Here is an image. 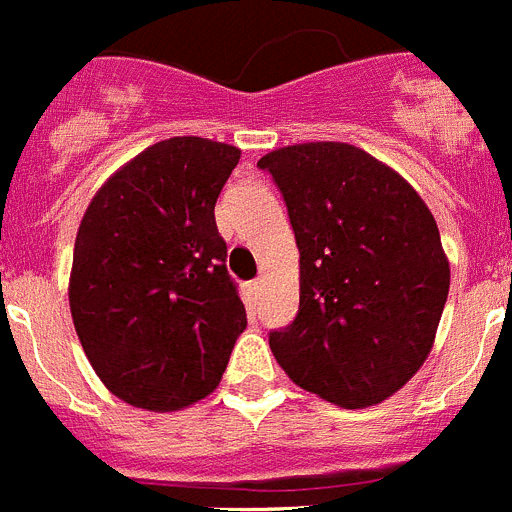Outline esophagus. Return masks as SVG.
<instances>
[{
    "label": "esophagus",
    "instance_id": "esophagus-1",
    "mask_svg": "<svg viewBox=\"0 0 512 512\" xmlns=\"http://www.w3.org/2000/svg\"><path fill=\"white\" fill-rule=\"evenodd\" d=\"M250 288H252V290H260V288H262V278L252 280V283H250Z\"/></svg>",
    "mask_w": 512,
    "mask_h": 512
}]
</instances>
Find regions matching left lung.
<instances>
[{
	"label": "left lung",
	"mask_w": 512,
	"mask_h": 512,
	"mask_svg": "<svg viewBox=\"0 0 512 512\" xmlns=\"http://www.w3.org/2000/svg\"><path fill=\"white\" fill-rule=\"evenodd\" d=\"M278 183L298 245L296 321L270 334L298 388L370 408L411 380L434 347L449 257L416 188L347 142L278 147L257 160Z\"/></svg>",
	"instance_id": "obj_1"
}]
</instances>
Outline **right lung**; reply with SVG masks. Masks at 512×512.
I'll list each match as a JSON object with an SVG mask.
<instances>
[{
	"mask_svg": "<svg viewBox=\"0 0 512 512\" xmlns=\"http://www.w3.org/2000/svg\"><path fill=\"white\" fill-rule=\"evenodd\" d=\"M242 150L170 137L114 170L78 224L68 303L112 395L153 413L211 395L245 331L214 206Z\"/></svg>",
	"mask_w": 512,
	"mask_h": 512,
	"instance_id": "right-lung-1",
	"label": "right lung"
}]
</instances>
